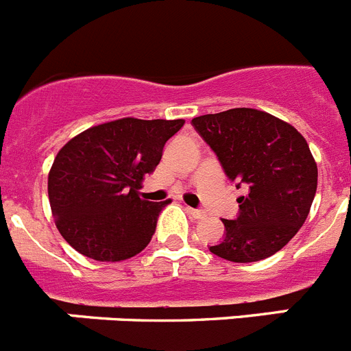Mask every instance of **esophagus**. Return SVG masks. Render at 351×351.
<instances>
[{"label":"esophagus","mask_w":351,"mask_h":351,"mask_svg":"<svg viewBox=\"0 0 351 351\" xmlns=\"http://www.w3.org/2000/svg\"><path fill=\"white\" fill-rule=\"evenodd\" d=\"M186 210H188L193 218H202L204 214H206L202 209H193V207H186Z\"/></svg>","instance_id":"34e87169"}]
</instances>
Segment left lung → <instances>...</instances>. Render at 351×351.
<instances>
[{
  "instance_id": "left-lung-1",
  "label": "left lung",
  "mask_w": 351,
  "mask_h": 351,
  "mask_svg": "<svg viewBox=\"0 0 351 351\" xmlns=\"http://www.w3.org/2000/svg\"><path fill=\"white\" fill-rule=\"evenodd\" d=\"M226 178L246 186L225 237L209 247L228 262H258L287 246L308 218L318 169L295 128L256 108H230L191 119Z\"/></svg>"
}]
</instances>
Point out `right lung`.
I'll return each instance as SVG.
<instances>
[{
    "label": "right lung",
    "mask_w": 351,
    "mask_h": 351,
    "mask_svg": "<svg viewBox=\"0 0 351 351\" xmlns=\"http://www.w3.org/2000/svg\"><path fill=\"white\" fill-rule=\"evenodd\" d=\"M184 119H125L93 126L68 141L49 172L56 226L80 255L121 262L141 253L163 207L138 197L145 173Z\"/></svg>",
    "instance_id": "add662e5"
}]
</instances>
